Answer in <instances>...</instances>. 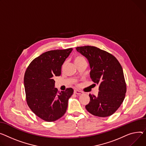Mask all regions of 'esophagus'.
I'll use <instances>...</instances> for the list:
<instances>
[{"mask_svg":"<svg viewBox=\"0 0 146 146\" xmlns=\"http://www.w3.org/2000/svg\"><path fill=\"white\" fill-rule=\"evenodd\" d=\"M74 94H78V95H80V94H82L83 93V92H80L79 90H74Z\"/></svg>","mask_w":146,"mask_h":146,"instance_id":"1","label":"esophagus"}]
</instances>
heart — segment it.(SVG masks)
<instances>
[{
	"label": "heart",
	"mask_w": 146,
	"mask_h": 146,
	"mask_svg": "<svg viewBox=\"0 0 146 146\" xmlns=\"http://www.w3.org/2000/svg\"><path fill=\"white\" fill-rule=\"evenodd\" d=\"M84 59L83 57H82V56H76L75 58H74V62H76V61H78V60H82V59Z\"/></svg>",
	"instance_id": "b5f03b06"
}]
</instances>
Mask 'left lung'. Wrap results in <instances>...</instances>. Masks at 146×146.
I'll use <instances>...</instances> for the list:
<instances>
[{"label":"left lung","mask_w":146,"mask_h":146,"mask_svg":"<svg viewBox=\"0 0 146 146\" xmlns=\"http://www.w3.org/2000/svg\"><path fill=\"white\" fill-rule=\"evenodd\" d=\"M85 56L90 67L92 81L99 85L97 96L89 94L90 102L86 109L98 117H108L115 113L123 103L127 87L122 67L111 54L91 46L76 47Z\"/></svg>","instance_id":"1"}]
</instances>
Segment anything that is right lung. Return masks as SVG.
Instances as JSON below:
<instances>
[{
	"mask_svg": "<svg viewBox=\"0 0 146 146\" xmlns=\"http://www.w3.org/2000/svg\"><path fill=\"white\" fill-rule=\"evenodd\" d=\"M72 48L46 52L35 58L27 67L24 76L26 99L29 108L38 117L52 122L66 111L72 88L59 92L54 78L61 74L62 66Z\"/></svg>",
	"mask_w": 146,
	"mask_h": 146,
	"instance_id": "right-lung-1",
	"label": "right lung"
}]
</instances>
